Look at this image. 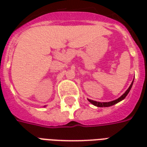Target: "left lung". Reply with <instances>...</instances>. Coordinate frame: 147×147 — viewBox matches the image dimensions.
<instances>
[{
	"label": "left lung",
	"instance_id": "8db88e82",
	"mask_svg": "<svg viewBox=\"0 0 147 147\" xmlns=\"http://www.w3.org/2000/svg\"><path fill=\"white\" fill-rule=\"evenodd\" d=\"M133 81H134V80H133ZM133 81H132V83H131V84L130 85L129 88L126 90V92L124 93L121 97H120L119 98L117 99V100H114V101H112V102H95V101H93V100H90V99H88V101H89L90 103H92L93 105H95V106H98V107H109V106H111V105H115V104H117V103H118V102H120V101H122L123 99H124L125 98H126V96L127 95V94L129 93L130 90H131V86H132Z\"/></svg>",
	"mask_w": 147,
	"mask_h": 147
}]
</instances>
